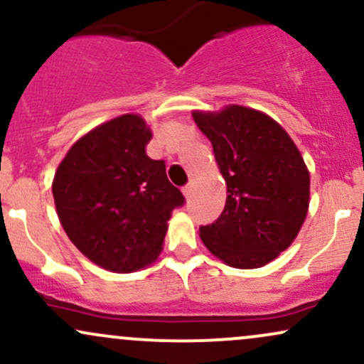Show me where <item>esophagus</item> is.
<instances>
[{
    "label": "esophagus",
    "instance_id": "obj_1",
    "mask_svg": "<svg viewBox=\"0 0 364 364\" xmlns=\"http://www.w3.org/2000/svg\"><path fill=\"white\" fill-rule=\"evenodd\" d=\"M183 195H185V198L188 200V198H190V196H191V193H193V185H191V183H190V185H186V186H183Z\"/></svg>",
    "mask_w": 364,
    "mask_h": 364
}]
</instances>
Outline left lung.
I'll return each mask as SVG.
<instances>
[{
	"instance_id": "8db88e82",
	"label": "left lung",
	"mask_w": 364,
	"mask_h": 364,
	"mask_svg": "<svg viewBox=\"0 0 364 364\" xmlns=\"http://www.w3.org/2000/svg\"><path fill=\"white\" fill-rule=\"evenodd\" d=\"M191 116L210 140L228 186L223 214L200 228V237L225 265L260 269L301 231L310 207V171L286 129L265 112L229 104Z\"/></svg>"
}]
</instances>
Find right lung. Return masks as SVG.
I'll return each instance as SVG.
<instances>
[{"mask_svg": "<svg viewBox=\"0 0 364 364\" xmlns=\"http://www.w3.org/2000/svg\"><path fill=\"white\" fill-rule=\"evenodd\" d=\"M150 139L140 114H121L82 135L54 173V205L66 236L116 274L157 260L171 214L185 202L164 161L145 152Z\"/></svg>", "mask_w": 364, "mask_h": 364, "instance_id": "1", "label": "right lung"}]
</instances>
